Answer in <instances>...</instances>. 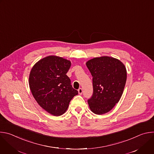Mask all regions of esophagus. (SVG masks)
<instances>
[{"label": "esophagus", "mask_w": 154, "mask_h": 154, "mask_svg": "<svg viewBox=\"0 0 154 154\" xmlns=\"http://www.w3.org/2000/svg\"><path fill=\"white\" fill-rule=\"evenodd\" d=\"M78 92H79V94H82V93H83V90L81 88H80L78 90Z\"/></svg>", "instance_id": "esophagus-1"}]
</instances>
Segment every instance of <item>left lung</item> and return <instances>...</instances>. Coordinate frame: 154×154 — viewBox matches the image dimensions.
<instances>
[{"label": "left lung", "mask_w": 154, "mask_h": 154, "mask_svg": "<svg viewBox=\"0 0 154 154\" xmlns=\"http://www.w3.org/2000/svg\"><path fill=\"white\" fill-rule=\"evenodd\" d=\"M93 77V94L88 100L91 110L96 115L108 112L119 101L127 80L124 64L109 57L94 58L86 63Z\"/></svg>", "instance_id": "1"}]
</instances>
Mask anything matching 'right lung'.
<instances>
[{
    "mask_svg": "<svg viewBox=\"0 0 154 154\" xmlns=\"http://www.w3.org/2000/svg\"><path fill=\"white\" fill-rule=\"evenodd\" d=\"M70 61L48 56L38 61L29 75V86L36 101L46 112L60 116L68 109L71 99L78 94L66 75Z\"/></svg>",
    "mask_w": 154,
    "mask_h": 154,
    "instance_id": "1",
    "label": "right lung"
}]
</instances>
